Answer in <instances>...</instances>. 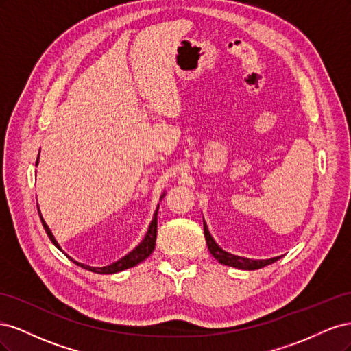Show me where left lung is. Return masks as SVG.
<instances>
[{"mask_svg":"<svg viewBox=\"0 0 351 351\" xmlns=\"http://www.w3.org/2000/svg\"><path fill=\"white\" fill-rule=\"evenodd\" d=\"M204 232H205V240H206V244H208V249H209L212 256H214L219 263L227 265V267H232V268H237V269H246V271H254V269H261L263 267H267V265L277 262L281 258V256H275V258H271V259H249V258L237 256V254L226 252L224 249H221L218 246L217 241L214 240V237L210 236L205 219H204Z\"/></svg>","mask_w":351,"mask_h":351,"instance_id":"obj_1","label":"left lung"}]
</instances>
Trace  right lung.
Listing matches in <instances>:
<instances>
[{"mask_svg":"<svg viewBox=\"0 0 351 351\" xmlns=\"http://www.w3.org/2000/svg\"><path fill=\"white\" fill-rule=\"evenodd\" d=\"M38 164H39V155H38V159H36V165H38ZM164 196H165V195H161V199H162ZM161 199H159V200H161ZM158 209H159V204H158V206H156V209H155V212H154V218H152V221H151L149 228H147L143 240H142L139 244H137V246H136L132 252L127 253L125 256H123L121 259H119L117 262H112V263L107 265V267H89V265H84V263H80V262H77V261H74L73 258L69 256L67 253H64V250H62V249L60 247V244H58V241L56 240L54 234H52L49 227L47 226V222L44 221V218H42L39 206H38V212H39V217H40V221H42V226H44V228H45V231H47V234H48L49 240L52 241V244H54V246H56L57 249H60L62 253H64L70 261H73L74 263L79 265V267H82V268H84V269H88V271H92V272H97V274H117V272H121V271H124V269H129V268L136 267V265H139L141 262H143L147 256H149V254H151V253L154 252V249H155V241H156Z\"/></svg>","mask_w":351,"mask_h":351,"instance_id":"right-lung-1","label":"right lung"}]
</instances>
